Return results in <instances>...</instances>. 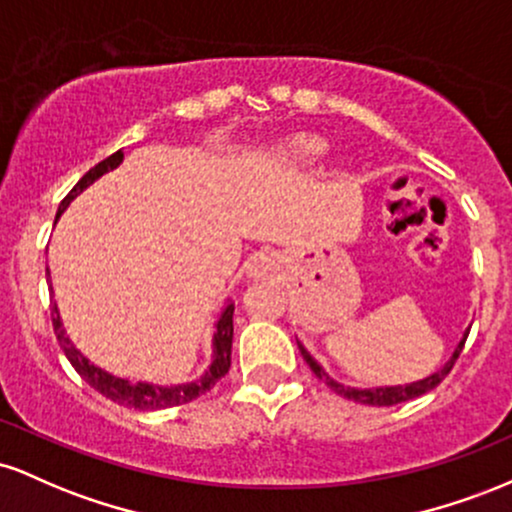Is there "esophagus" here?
<instances>
[{"mask_svg": "<svg viewBox=\"0 0 512 512\" xmlns=\"http://www.w3.org/2000/svg\"><path fill=\"white\" fill-rule=\"evenodd\" d=\"M276 269H279V260H276L274 252H255V255L245 262V274L255 281L269 279Z\"/></svg>", "mask_w": 512, "mask_h": 512, "instance_id": "1", "label": "esophagus"}]
</instances>
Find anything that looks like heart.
<instances>
[{"label": "heart", "instance_id": "b5f03b06", "mask_svg": "<svg viewBox=\"0 0 512 512\" xmlns=\"http://www.w3.org/2000/svg\"><path fill=\"white\" fill-rule=\"evenodd\" d=\"M327 151V142L322 137H315V134H298V137L289 139L286 144V156L291 158L293 163H315L317 158Z\"/></svg>", "mask_w": 512, "mask_h": 512}]
</instances>
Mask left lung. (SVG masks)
I'll list each match as a JSON object with an SVG mask.
<instances>
[{"mask_svg": "<svg viewBox=\"0 0 512 512\" xmlns=\"http://www.w3.org/2000/svg\"><path fill=\"white\" fill-rule=\"evenodd\" d=\"M467 334L469 330L464 332V337L460 339V344L455 346V351H452L450 361H445V366L436 370V373H431L428 378H421L416 380V383H407V385H385V387H349V385H342L337 383V380L330 378V375L325 373V368L320 366V363L315 361L313 356L308 354V349L298 342V349H301V356L305 358V363H308L310 370L317 375V378L322 380L327 387H332L337 395H342L346 399H354V402H361V404H370V407H392V404H399V402H407V399H414L419 395H424V392L433 390V387L440 385V380L445 378V375L450 373L452 366H455L457 356H460L464 342H467Z\"/></svg>", "mask_w": 512, "mask_h": 512, "instance_id": "left-lung-1", "label": "left lung"}]
</instances>
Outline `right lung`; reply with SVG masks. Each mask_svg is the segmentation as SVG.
I'll return each mask as SVG.
<instances>
[{
    "instance_id": "obj_1",
    "label": "right lung",
    "mask_w": 512,
    "mask_h": 512,
    "mask_svg": "<svg viewBox=\"0 0 512 512\" xmlns=\"http://www.w3.org/2000/svg\"><path fill=\"white\" fill-rule=\"evenodd\" d=\"M122 158H125V154H122V151H115L113 156H108L105 161L98 163V166L88 170L84 178L72 187V192L62 199L60 209H57V219H60L62 211L72 204V199L79 197L88 185H93L101 175L110 173V170L120 166ZM233 310H236V305L226 303V308L221 310L219 322H216L214 339H211V349H214L211 351V366L204 370L197 380H192V383H180V385H156V383H146V380L132 383L129 378H120V375L108 373V370H103L101 366L88 361V358L72 344V339L67 337V332H64L60 308H57L55 301H52V327H55L57 342H60L64 356L69 358V363H72L76 373H79L81 378L93 387V390H98L103 397L113 399V402L129 409H142V411L168 409V407H178V404H187L192 402V399H197L199 395H204V392L211 390V387L219 383L223 375L228 373V368H231V344H233Z\"/></svg>"
}]
</instances>
